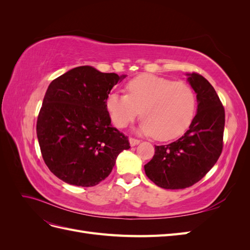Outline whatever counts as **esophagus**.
I'll return each mask as SVG.
<instances>
[{"mask_svg": "<svg viewBox=\"0 0 250 250\" xmlns=\"http://www.w3.org/2000/svg\"><path fill=\"white\" fill-rule=\"evenodd\" d=\"M129 143H130V146H131V147H134V146L139 145V144H140V141H139V140H137V139L130 138V139H129Z\"/></svg>", "mask_w": 250, "mask_h": 250, "instance_id": "34e87169", "label": "esophagus"}]
</instances>
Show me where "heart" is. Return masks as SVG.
<instances>
[{
  "instance_id": "1",
  "label": "heart",
  "mask_w": 250,
  "mask_h": 250,
  "mask_svg": "<svg viewBox=\"0 0 250 250\" xmlns=\"http://www.w3.org/2000/svg\"><path fill=\"white\" fill-rule=\"evenodd\" d=\"M128 95L108 94L106 109L113 124L124 128L140 115L139 131L168 141L183 134L191 125L196 111V95L184 82H174L152 74H143L126 84Z\"/></svg>"
}]
</instances>
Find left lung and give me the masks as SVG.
<instances>
[{
    "label": "left lung",
    "mask_w": 250,
    "mask_h": 250,
    "mask_svg": "<svg viewBox=\"0 0 250 250\" xmlns=\"http://www.w3.org/2000/svg\"><path fill=\"white\" fill-rule=\"evenodd\" d=\"M197 99V112L188 130L168 145L155 146L144 166L148 178L167 190L193 186L214 167L223 147L224 108L210 83L199 74H187Z\"/></svg>",
    "instance_id": "8db88e82"
}]
</instances>
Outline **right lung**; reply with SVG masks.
<instances>
[{
    "label": "right lung",
    "instance_id": "obj_1",
    "mask_svg": "<svg viewBox=\"0 0 250 250\" xmlns=\"http://www.w3.org/2000/svg\"><path fill=\"white\" fill-rule=\"evenodd\" d=\"M126 75L74 67L53 80L36 124L44 163L56 177L77 187L106 178L118 155L129 149L124 134L110 124L106 98Z\"/></svg>",
    "mask_w": 250,
    "mask_h": 250
}]
</instances>
